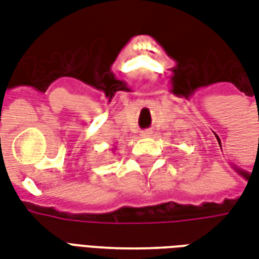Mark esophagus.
Here are the masks:
<instances>
[{
  "instance_id": "1",
  "label": "esophagus",
  "mask_w": 259,
  "mask_h": 259,
  "mask_svg": "<svg viewBox=\"0 0 259 259\" xmlns=\"http://www.w3.org/2000/svg\"><path fill=\"white\" fill-rule=\"evenodd\" d=\"M151 130H143V132H141V136H143V137H151Z\"/></svg>"
}]
</instances>
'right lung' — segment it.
Returning <instances> with one entry per match:
<instances>
[{
    "instance_id": "obj_1",
    "label": "right lung",
    "mask_w": 259,
    "mask_h": 259,
    "mask_svg": "<svg viewBox=\"0 0 259 259\" xmlns=\"http://www.w3.org/2000/svg\"><path fill=\"white\" fill-rule=\"evenodd\" d=\"M115 150H116V148H112V151H115Z\"/></svg>"
}]
</instances>
